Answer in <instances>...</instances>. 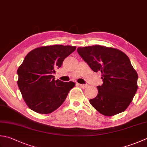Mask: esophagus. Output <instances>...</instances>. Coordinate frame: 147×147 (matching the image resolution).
Instances as JSON below:
<instances>
[{
  "instance_id": "34e87169",
  "label": "esophagus",
  "mask_w": 147,
  "mask_h": 147,
  "mask_svg": "<svg viewBox=\"0 0 147 147\" xmlns=\"http://www.w3.org/2000/svg\"><path fill=\"white\" fill-rule=\"evenodd\" d=\"M78 85L80 87H81L82 88H85L88 86L87 84H79V83H78Z\"/></svg>"
}]
</instances>
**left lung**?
<instances>
[{
  "instance_id": "8db88e82",
  "label": "left lung",
  "mask_w": 147,
  "mask_h": 147,
  "mask_svg": "<svg viewBox=\"0 0 147 147\" xmlns=\"http://www.w3.org/2000/svg\"><path fill=\"white\" fill-rule=\"evenodd\" d=\"M78 54L93 71L102 74V85L90 105L106 116L124 111L138 89V74L129 57L118 49L94 45L79 47Z\"/></svg>"
}]
</instances>
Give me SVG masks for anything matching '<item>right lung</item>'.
Returning a JSON list of instances; mask_svg holds the SVG:
<instances>
[{"label": "right lung", "mask_w": 147, "mask_h": 147, "mask_svg": "<svg viewBox=\"0 0 147 147\" xmlns=\"http://www.w3.org/2000/svg\"><path fill=\"white\" fill-rule=\"evenodd\" d=\"M76 48L72 46H47L34 49L26 55L17 71V83L25 102L32 110L48 114L64 102L75 83L55 80L53 74Z\"/></svg>", "instance_id": "obj_1"}]
</instances>
